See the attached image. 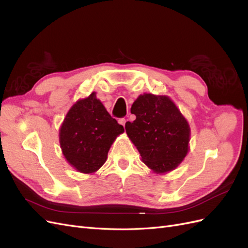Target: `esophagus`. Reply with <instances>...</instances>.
<instances>
[{"label": "esophagus", "mask_w": 248, "mask_h": 248, "mask_svg": "<svg viewBox=\"0 0 248 248\" xmlns=\"http://www.w3.org/2000/svg\"><path fill=\"white\" fill-rule=\"evenodd\" d=\"M118 122H119V124H121L122 126H125V123H126V119H125V118H121V119H119V120H118Z\"/></svg>", "instance_id": "1"}]
</instances>
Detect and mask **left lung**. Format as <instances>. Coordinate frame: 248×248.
Returning a JSON list of instances; mask_svg holds the SVG:
<instances>
[{"mask_svg": "<svg viewBox=\"0 0 248 248\" xmlns=\"http://www.w3.org/2000/svg\"><path fill=\"white\" fill-rule=\"evenodd\" d=\"M133 122H126V133L156 174L175 170L189 151L190 127L169 96L145 93L131 107Z\"/></svg>", "mask_w": 248, "mask_h": 248, "instance_id": "1", "label": "left lung"}]
</instances>
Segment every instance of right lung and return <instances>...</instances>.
Wrapping results in <instances>:
<instances>
[{
    "mask_svg": "<svg viewBox=\"0 0 248 248\" xmlns=\"http://www.w3.org/2000/svg\"><path fill=\"white\" fill-rule=\"evenodd\" d=\"M124 127L111 118L96 93L78 99L67 112L59 130L62 153L71 167L93 174L108 159V153Z\"/></svg>",
    "mask_w": 248,
    "mask_h": 248,
    "instance_id": "1",
    "label": "right lung"
}]
</instances>
